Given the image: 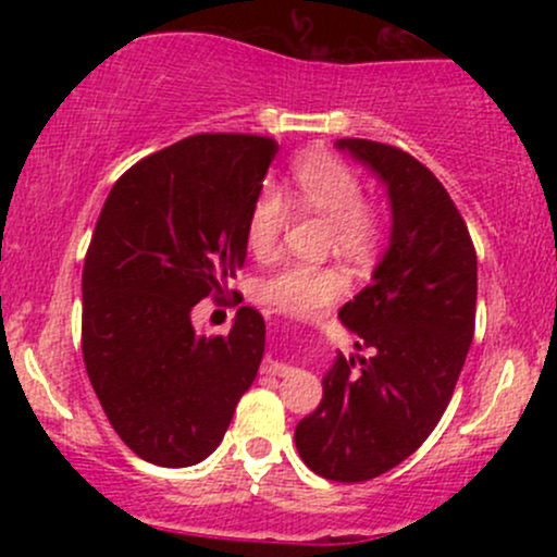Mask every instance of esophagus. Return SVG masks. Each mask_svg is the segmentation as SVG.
Instances as JSON below:
<instances>
[{
	"mask_svg": "<svg viewBox=\"0 0 557 557\" xmlns=\"http://www.w3.org/2000/svg\"><path fill=\"white\" fill-rule=\"evenodd\" d=\"M290 363L285 361H274V359H264V363H261V372L264 374H274V376H285L287 372H290Z\"/></svg>",
	"mask_w": 557,
	"mask_h": 557,
	"instance_id": "1",
	"label": "esophagus"
}]
</instances>
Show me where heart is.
Segmentation results:
<instances>
[{
    "label": "heart",
    "mask_w": 557,
    "mask_h": 557,
    "mask_svg": "<svg viewBox=\"0 0 557 557\" xmlns=\"http://www.w3.org/2000/svg\"><path fill=\"white\" fill-rule=\"evenodd\" d=\"M296 198L306 209L330 220L335 248L348 257H367L380 240V220L363 203L359 175L330 154L298 159L293 170ZM287 222V203L280 190L267 188L257 198L246 222V240L257 257H267L277 246ZM348 287V277L337 267L285 264L261 280L259 298L285 314H314L337 300Z\"/></svg>",
    "instance_id": "1"
}]
</instances>
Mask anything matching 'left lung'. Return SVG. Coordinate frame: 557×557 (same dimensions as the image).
I'll return each mask as SVG.
<instances>
[{"label": "left lung", "mask_w": 557, "mask_h": 557, "mask_svg": "<svg viewBox=\"0 0 557 557\" xmlns=\"http://www.w3.org/2000/svg\"><path fill=\"white\" fill-rule=\"evenodd\" d=\"M335 149L382 183L389 238L372 283L337 311L372 356L354 369L337 354L296 447L319 476L367 482L406 461L450 403L474 337L476 253L443 183L411 154L363 138Z\"/></svg>", "instance_id": "1"}]
</instances>
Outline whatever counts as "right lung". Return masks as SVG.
I'll list each match as a JSON object with an SVG mask.
<instances>
[{
  "label": "right lung",
  "mask_w": 557,
  "mask_h": 557,
  "mask_svg": "<svg viewBox=\"0 0 557 557\" xmlns=\"http://www.w3.org/2000/svg\"><path fill=\"white\" fill-rule=\"evenodd\" d=\"M277 157L272 138L190 136L114 183L83 264V361L120 440L183 469L225 437L264 356V319L240 306L227 335L190 311L246 261V222Z\"/></svg>",
  "instance_id": "obj_1"
}]
</instances>
